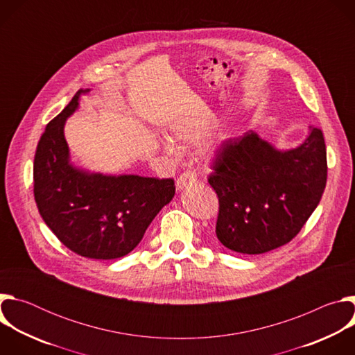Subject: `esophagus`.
I'll return each instance as SVG.
<instances>
[{
    "instance_id": "34e87169",
    "label": "esophagus",
    "mask_w": 355,
    "mask_h": 355,
    "mask_svg": "<svg viewBox=\"0 0 355 355\" xmlns=\"http://www.w3.org/2000/svg\"><path fill=\"white\" fill-rule=\"evenodd\" d=\"M196 181V174L193 171H185L182 173L178 178H177V182H175V187L178 191H181L184 187H187L188 184L191 182H195Z\"/></svg>"
}]
</instances>
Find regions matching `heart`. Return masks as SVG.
Wrapping results in <instances>:
<instances>
[{
    "mask_svg": "<svg viewBox=\"0 0 355 355\" xmlns=\"http://www.w3.org/2000/svg\"><path fill=\"white\" fill-rule=\"evenodd\" d=\"M202 135V129L200 128H182V129H177L174 133V137L177 141H180L182 146L187 144H192L195 143ZM164 148L166 151H168L170 155L175 153V148L170 141H164Z\"/></svg>",
    "mask_w": 355,
    "mask_h": 355,
    "instance_id": "1",
    "label": "heart"
}]
</instances>
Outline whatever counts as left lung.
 <instances>
[{"mask_svg":"<svg viewBox=\"0 0 355 355\" xmlns=\"http://www.w3.org/2000/svg\"><path fill=\"white\" fill-rule=\"evenodd\" d=\"M212 167L219 241L241 254H263L289 243L319 205L327 180L324 137L311 126L300 146L278 150L250 130L225 141Z\"/></svg>","mask_w":355,"mask_h":355,"instance_id":"8db88e82","label":"left lung"}]
</instances>
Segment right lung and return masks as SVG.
<instances>
[{"instance_id":"obj_1","label":"right lung","mask_w":355,"mask_h":355,"mask_svg":"<svg viewBox=\"0 0 355 355\" xmlns=\"http://www.w3.org/2000/svg\"><path fill=\"white\" fill-rule=\"evenodd\" d=\"M88 91L80 89L47 123L35 153L33 193L42 219L67 248L81 257L114 260L140 243L175 185L173 178L104 175L70 163L64 123Z\"/></svg>"}]
</instances>
